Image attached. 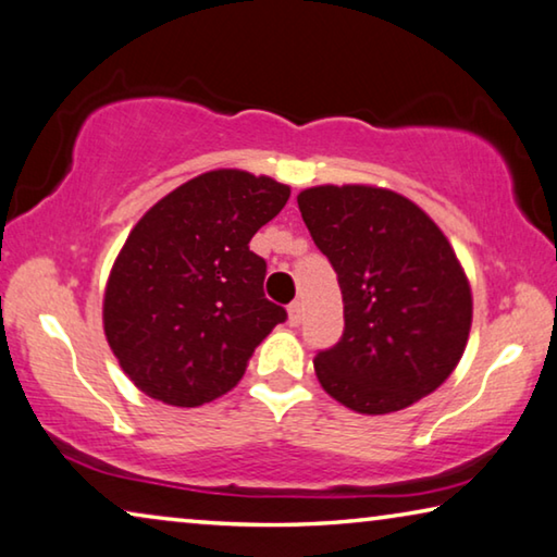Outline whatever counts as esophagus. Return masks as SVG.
<instances>
[{"mask_svg":"<svg viewBox=\"0 0 557 557\" xmlns=\"http://www.w3.org/2000/svg\"><path fill=\"white\" fill-rule=\"evenodd\" d=\"M304 319V308H301V301H294L288 306V323L290 326H298Z\"/></svg>","mask_w":557,"mask_h":557,"instance_id":"esophagus-1","label":"esophagus"}]
</instances>
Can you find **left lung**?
<instances>
[{
  "label": "left lung",
  "instance_id": "obj_1",
  "mask_svg": "<svg viewBox=\"0 0 557 557\" xmlns=\"http://www.w3.org/2000/svg\"><path fill=\"white\" fill-rule=\"evenodd\" d=\"M298 209L344 296V336L313 358L323 391L366 416L413 406L458 366L473 321L448 238L421 207L379 186H313Z\"/></svg>",
  "mask_w": 557,
  "mask_h": 557
}]
</instances>
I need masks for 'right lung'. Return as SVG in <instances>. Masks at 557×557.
<instances>
[{
  "label": "right lung",
  "instance_id": "add662e5",
  "mask_svg": "<svg viewBox=\"0 0 557 557\" xmlns=\"http://www.w3.org/2000/svg\"><path fill=\"white\" fill-rule=\"evenodd\" d=\"M288 196L269 176L216 169L139 219L104 294L107 341L136 388L194 408L242 381L253 348L286 321L263 296L267 261L249 242Z\"/></svg>",
  "mask_w": 557,
  "mask_h": 557
}]
</instances>
